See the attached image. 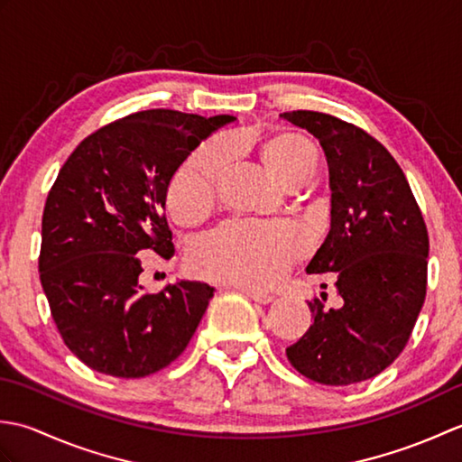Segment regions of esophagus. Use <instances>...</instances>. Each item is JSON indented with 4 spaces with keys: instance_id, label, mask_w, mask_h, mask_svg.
<instances>
[{
    "instance_id": "34e87169",
    "label": "esophagus",
    "mask_w": 462,
    "mask_h": 462,
    "mask_svg": "<svg viewBox=\"0 0 462 462\" xmlns=\"http://www.w3.org/2000/svg\"><path fill=\"white\" fill-rule=\"evenodd\" d=\"M242 291L246 293V296H248L250 300L258 301V303H263V306H266V303H272V301H273V296H270V293H260V291H252V290H242Z\"/></svg>"
}]
</instances>
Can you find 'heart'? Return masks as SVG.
I'll return each mask as SVG.
<instances>
[{
	"mask_svg": "<svg viewBox=\"0 0 462 462\" xmlns=\"http://www.w3.org/2000/svg\"><path fill=\"white\" fill-rule=\"evenodd\" d=\"M260 161L273 179L290 189L316 171L318 151L303 134L282 131L260 144ZM224 166V146L212 143L196 151L174 174L166 206L180 226H194L210 214ZM303 254L306 240L288 224L236 222L194 246L189 263L204 280L263 290L286 276Z\"/></svg>",
	"mask_w": 462,
	"mask_h": 462,
	"instance_id": "1",
	"label": "heart"
}]
</instances>
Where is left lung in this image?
Masks as SVG:
<instances>
[{
    "label": "left lung",
    "mask_w": 462,
    "mask_h": 462,
    "mask_svg": "<svg viewBox=\"0 0 462 462\" xmlns=\"http://www.w3.org/2000/svg\"><path fill=\"white\" fill-rule=\"evenodd\" d=\"M319 141L331 228L308 273L336 272L339 310L310 301L313 323L286 349L303 377L351 385L379 375L405 349L427 293L429 234L393 156L359 126L326 113L280 115Z\"/></svg>",
    "instance_id": "left-lung-1"
}]
</instances>
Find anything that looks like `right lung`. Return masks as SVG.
Returning <instances> with one entry per match:
<instances>
[{"mask_svg":"<svg viewBox=\"0 0 462 462\" xmlns=\"http://www.w3.org/2000/svg\"><path fill=\"white\" fill-rule=\"evenodd\" d=\"M230 115L151 109L77 146L49 190L39 278L65 346L105 375L146 377L180 356L214 288L169 283L146 293L141 250L172 256L166 190L179 166Z\"/></svg>","mask_w":462,"mask_h":462,"instance_id":"obj_1","label":"right lung"}]
</instances>
